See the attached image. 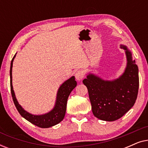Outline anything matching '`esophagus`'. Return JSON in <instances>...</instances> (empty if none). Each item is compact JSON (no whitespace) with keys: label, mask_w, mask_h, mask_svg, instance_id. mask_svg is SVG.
<instances>
[{"label":"esophagus","mask_w":148,"mask_h":148,"mask_svg":"<svg viewBox=\"0 0 148 148\" xmlns=\"http://www.w3.org/2000/svg\"><path fill=\"white\" fill-rule=\"evenodd\" d=\"M75 76L76 79L79 82V81L82 80L83 79H84V74L82 71H77L75 73Z\"/></svg>","instance_id":"1"}]
</instances>
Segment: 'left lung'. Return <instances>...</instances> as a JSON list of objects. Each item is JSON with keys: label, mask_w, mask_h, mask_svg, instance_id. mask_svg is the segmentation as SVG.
Masks as SVG:
<instances>
[{"label": "left lung", "mask_w": 148, "mask_h": 148, "mask_svg": "<svg viewBox=\"0 0 148 148\" xmlns=\"http://www.w3.org/2000/svg\"><path fill=\"white\" fill-rule=\"evenodd\" d=\"M127 66L123 73L114 80H104L90 73L83 80L88 90L93 114L105 121L120 119L134 105L139 89V70L132 59V54L126 46Z\"/></svg>", "instance_id": "obj_1"}]
</instances>
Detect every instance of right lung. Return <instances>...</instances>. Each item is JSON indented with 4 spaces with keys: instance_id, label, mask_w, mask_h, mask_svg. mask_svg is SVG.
I'll return each mask as SVG.
<instances>
[{
    "instance_id": "1",
    "label": "right lung",
    "mask_w": 148,
    "mask_h": 148,
    "mask_svg": "<svg viewBox=\"0 0 148 148\" xmlns=\"http://www.w3.org/2000/svg\"><path fill=\"white\" fill-rule=\"evenodd\" d=\"M16 56V54L13 56L11 62V69H10V84H11V92L13 97V102L17 108L18 112L23 116L24 119L29 121L32 124L36 126L41 127V128H49L63 120L64 115H65L66 109V102L71 92V91L75 88L77 86V82L75 81L74 76L65 81L60 88H58L55 105L54 108L50 112L44 114L34 115L30 114L27 111H25L22 108L21 105L17 102L16 99L15 92H14L13 84H12V68H13V60Z\"/></svg>"
}]
</instances>
